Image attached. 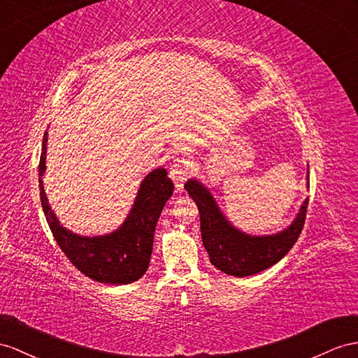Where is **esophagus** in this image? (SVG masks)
I'll list each match as a JSON object with an SVG mask.
<instances>
[{
	"label": "esophagus",
	"mask_w": 358,
	"mask_h": 358,
	"mask_svg": "<svg viewBox=\"0 0 358 358\" xmlns=\"http://www.w3.org/2000/svg\"><path fill=\"white\" fill-rule=\"evenodd\" d=\"M169 177H171V180L173 181V185H176V189H177L178 192H182V186H185L187 172H186L185 168H182L181 163L176 162V163L172 164L171 172H169Z\"/></svg>",
	"instance_id": "obj_1"
}]
</instances>
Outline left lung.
<instances>
[{"mask_svg":"<svg viewBox=\"0 0 358 358\" xmlns=\"http://www.w3.org/2000/svg\"><path fill=\"white\" fill-rule=\"evenodd\" d=\"M308 187V171H307ZM189 196L199 210L201 236L210 262L215 268L233 277H250L278 263L295 245L302 231L308 198L289 227L275 234L254 236L234 227L219 208L210 189L198 178L185 185Z\"/></svg>","mask_w":358,"mask_h":358,"instance_id":"8db88e82","label":"left lung"}]
</instances>
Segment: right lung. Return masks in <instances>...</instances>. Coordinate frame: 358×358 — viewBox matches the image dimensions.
<instances>
[{"mask_svg":"<svg viewBox=\"0 0 358 358\" xmlns=\"http://www.w3.org/2000/svg\"><path fill=\"white\" fill-rule=\"evenodd\" d=\"M47 145L48 131H45L39 162L41 201L60 250L80 272L98 282L121 286L139 280L150 266L155 225L173 194V182L166 169L155 168L142 180L131 210L121 227L103 236H81L60 224L45 194L42 177L47 171Z\"/></svg>","mask_w":358,"mask_h":358,"instance_id":"add662e5","label":"right lung"}]
</instances>
